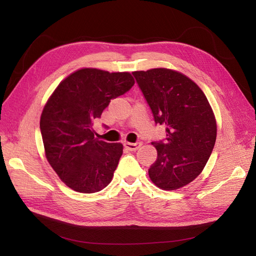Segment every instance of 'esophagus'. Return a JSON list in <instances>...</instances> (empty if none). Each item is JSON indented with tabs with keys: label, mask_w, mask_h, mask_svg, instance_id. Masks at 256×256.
<instances>
[{
	"label": "esophagus",
	"mask_w": 256,
	"mask_h": 256,
	"mask_svg": "<svg viewBox=\"0 0 256 256\" xmlns=\"http://www.w3.org/2000/svg\"><path fill=\"white\" fill-rule=\"evenodd\" d=\"M142 143L141 142H136V143H129V142H125L124 143V146L126 147V148L130 152H134V150H136L141 147Z\"/></svg>",
	"instance_id": "1"
}]
</instances>
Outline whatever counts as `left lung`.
<instances>
[{
	"label": "left lung",
	"instance_id": "obj_1",
	"mask_svg": "<svg viewBox=\"0 0 256 256\" xmlns=\"http://www.w3.org/2000/svg\"><path fill=\"white\" fill-rule=\"evenodd\" d=\"M156 125L166 127L164 141L152 142L157 160L148 170L152 182L164 190L188 184L203 171L216 143L212 106L198 85L166 68L132 72Z\"/></svg>",
	"mask_w": 256,
	"mask_h": 256
}]
</instances>
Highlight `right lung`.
Instances as JSON below:
<instances>
[{
  "label": "right lung",
  "mask_w": 256,
  "mask_h": 256,
  "mask_svg": "<svg viewBox=\"0 0 256 256\" xmlns=\"http://www.w3.org/2000/svg\"><path fill=\"white\" fill-rule=\"evenodd\" d=\"M134 84L129 72L83 68L62 81L46 104L40 118L46 157L69 188L94 193L112 180L122 145L99 141L92 122Z\"/></svg>",
  "instance_id": "obj_1"
}]
</instances>
